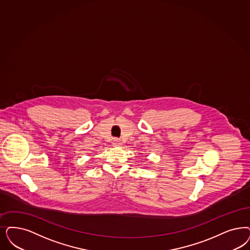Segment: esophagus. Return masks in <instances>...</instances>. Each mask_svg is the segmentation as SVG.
<instances>
[{"mask_svg":"<svg viewBox=\"0 0 250 250\" xmlns=\"http://www.w3.org/2000/svg\"><path fill=\"white\" fill-rule=\"evenodd\" d=\"M112 145L115 146H120L122 145L120 139L119 138H113L112 139Z\"/></svg>","mask_w":250,"mask_h":250,"instance_id":"esophagus-1","label":"esophagus"}]
</instances>
